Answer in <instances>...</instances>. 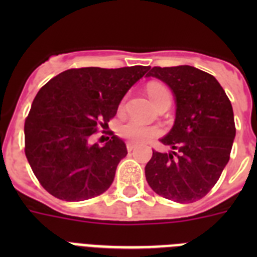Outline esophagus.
I'll return each mask as SVG.
<instances>
[{"label": "esophagus", "instance_id": "1", "mask_svg": "<svg viewBox=\"0 0 257 257\" xmlns=\"http://www.w3.org/2000/svg\"><path fill=\"white\" fill-rule=\"evenodd\" d=\"M126 148H127V151L131 152V151H134V149L136 148V144H134V143H127Z\"/></svg>", "mask_w": 257, "mask_h": 257}]
</instances>
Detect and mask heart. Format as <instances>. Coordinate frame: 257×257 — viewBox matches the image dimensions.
<instances>
[{"instance_id": "1", "label": "heart", "mask_w": 257, "mask_h": 257, "mask_svg": "<svg viewBox=\"0 0 257 257\" xmlns=\"http://www.w3.org/2000/svg\"><path fill=\"white\" fill-rule=\"evenodd\" d=\"M147 90H148L149 97L154 104L160 103L163 97L170 96L169 88L161 83H149ZM118 134L121 138L131 143H144L149 139H153L156 136H160L162 134V130L158 126L145 124L139 121H135V119H130L118 127Z\"/></svg>"}]
</instances>
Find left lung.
<instances>
[{
	"label": "left lung",
	"mask_w": 257,
	"mask_h": 257,
	"mask_svg": "<svg viewBox=\"0 0 257 257\" xmlns=\"http://www.w3.org/2000/svg\"><path fill=\"white\" fill-rule=\"evenodd\" d=\"M147 76L171 87L176 118L161 139L174 151H153L145 178L157 194L192 203L212 189L230 158L235 136L231 103L215 77L190 65L153 67Z\"/></svg>",
	"instance_id": "1"
}]
</instances>
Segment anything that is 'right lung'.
Listing matches in <instances>:
<instances>
[{
  "instance_id": "add662e5",
  "label": "right lung",
  "mask_w": 257,
  "mask_h": 257,
  "mask_svg": "<svg viewBox=\"0 0 257 257\" xmlns=\"http://www.w3.org/2000/svg\"><path fill=\"white\" fill-rule=\"evenodd\" d=\"M149 68H73L41 87L24 123V152L51 196L85 201L110 187L126 144L113 133L103 147L91 139L114 118L122 97Z\"/></svg>"
}]
</instances>
